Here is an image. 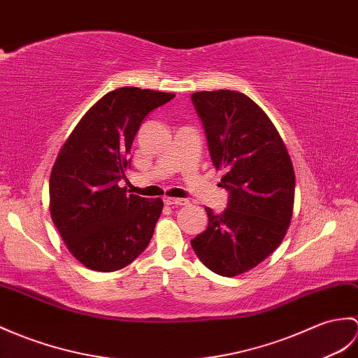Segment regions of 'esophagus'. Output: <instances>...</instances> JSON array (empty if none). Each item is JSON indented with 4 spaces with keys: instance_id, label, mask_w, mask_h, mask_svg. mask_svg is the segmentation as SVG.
Returning <instances> with one entry per match:
<instances>
[{
    "instance_id": "34e87169",
    "label": "esophagus",
    "mask_w": 358,
    "mask_h": 358,
    "mask_svg": "<svg viewBox=\"0 0 358 358\" xmlns=\"http://www.w3.org/2000/svg\"><path fill=\"white\" fill-rule=\"evenodd\" d=\"M163 201L166 206H186L189 203L185 198H171V196H166Z\"/></svg>"
}]
</instances>
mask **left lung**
I'll return each mask as SVG.
<instances>
[{
    "label": "left lung",
    "instance_id": "obj_1",
    "mask_svg": "<svg viewBox=\"0 0 358 358\" xmlns=\"http://www.w3.org/2000/svg\"><path fill=\"white\" fill-rule=\"evenodd\" d=\"M203 122L212 163L226 171L227 209L206 207L209 226L190 244L207 268L238 276L284 239L294 204V169L278 129L250 97L230 90L190 96Z\"/></svg>",
    "mask_w": 358,
    "mask_h": 358
}]
</instances>
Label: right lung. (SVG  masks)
Instances as JSON below:
<instances>
[{"mask_svg": "<svg viewBox=\"0 0 358 358\" xmlns=\"http://www.w3.org/2000/svg\"><path fill=\"white\" fill-rule=\"evenodd\" d=\"M172 93L117 88L87 111L50 176V213L66 248L87 268L115 271L143 253L160 218V198L120 187L141 122Z\"/></svg>", "mask_w": 358, "mask_h": 358, "instance_id": "1", "label": "right lung"}]
</instances>
